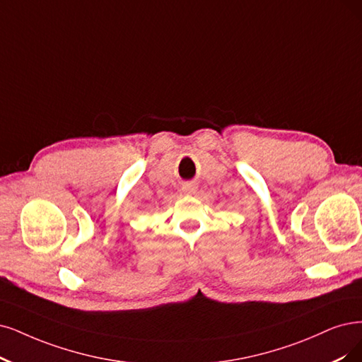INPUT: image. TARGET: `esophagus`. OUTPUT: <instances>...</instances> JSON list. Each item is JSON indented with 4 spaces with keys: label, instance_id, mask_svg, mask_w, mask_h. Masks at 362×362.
<instances>
[{
    "label": "esophagus",
    "instance_id": "1",
    "mask_svg": "<svg viewBox=\"0 0 362 362\" xmlns=\"http://www.w3.org/2000/svg\"><path fill=\"white\" fill-rule=\"evenodd\" d=\"M195 191H197L195 183H186V185H183V192L185 194H194Z\"/></svg>",
    "mask_w": 362,
    "mask_h": 362
}]
</instances>
